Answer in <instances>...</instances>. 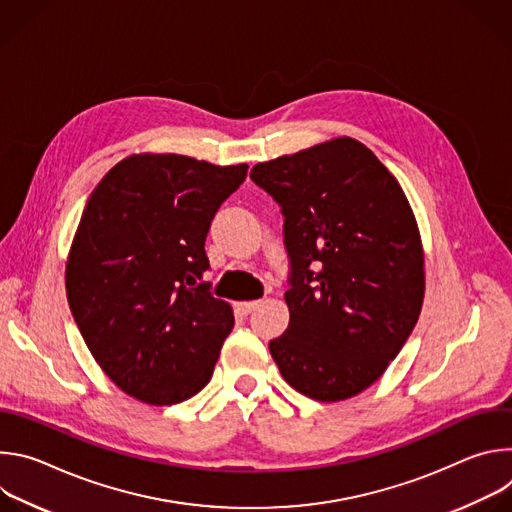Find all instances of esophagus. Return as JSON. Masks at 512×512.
<instances>
[{"label": "esophagus", "instance_id": "esophagus-1", "mask_svg": "<svg viewBox=\"0 0 512 512\" xmlns=\"http://www.w3.org/2000/svg\"><path fill=\"white\" fill-rule=\"evenodd\" d=\"M259 304H261V300H251V302H241L239 304V310L243 312V314H251L253 310H257L259 308Z\"/></svg>", "mask_w": 512, "mask_h": 512}]
</instances>
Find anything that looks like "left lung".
I'll list each match as a JSON object with an SVG mask.
<instances>
[{"label":"left lung","mask_w":512,"mask_h":512,"mask_svg":"<svg viewBox=\"0 0 512 512\" xmlns=\"http://www.w3.org/2000/svg\"><path fill=\"white\" fill-rule=\"evenodd\" d=\"M283 214L289 326L269 342L281 377L316 401L371 387L413 332L425 291L413 210L352 137L253 166Z\"/></svg>","instance_id":"1"}]
</instances>
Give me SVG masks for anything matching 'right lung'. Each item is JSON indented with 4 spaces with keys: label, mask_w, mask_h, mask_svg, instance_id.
I'll return each mask as SVG.
<instances>
[{
    "label": "right lung",
    "mask_w": 512,
    "mask_h": 512,
    "mask_svg": "<svg viewBox=\"0 0 512 512\" xmlns=\"http://www.w3.org/2000/svg\"><path fill=\"white\" fill-rule=\"evenodd\" d=\"M247 168L129 156L87 200L66 261L68 306L105 375L143 403L204 389L235 326L204 281V241Z\"/></svg>",
    "instance_id": "obj_1"
}]
</instances>
